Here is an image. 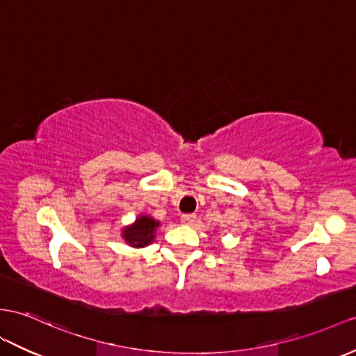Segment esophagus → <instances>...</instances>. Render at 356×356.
<instances>
[{
	"instance_id": "1",
	"label": "esophagus",
	"mask_w": 356,
	"mask_h": 356,
	"mask_svg": "<svg viewBox=\"0 0 356 356\" xmlns=\"http://www.w3.org/2000/svg\"><path fill=\"white\" fill-rule=\"evenodd\" d=\"M196 220V216L195 214H184L181 216V223L186 225V227H192Z\"/></svg>"
}]
</instances>
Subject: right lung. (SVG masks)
Returning <instances> with one entry per match:
<instances>
[{"label": "right lung", "instance_id": "add662e5", "mask_svg": "<svg viewBox=\"0 0 356 356\" xmlns=\"http://www.w3.org/2000/svg\"><path fill=\"white\" fill-rule=\"evenodd\" d=\"M160 227V222L154 219L149 214H140L137 216L136 220L131 225H127L120 231V237L125 240V243L131 248L140 249L151 245L157 228Z\"/></svg>", "mask_w": 356, "mask_h": 356}]
</instances>
